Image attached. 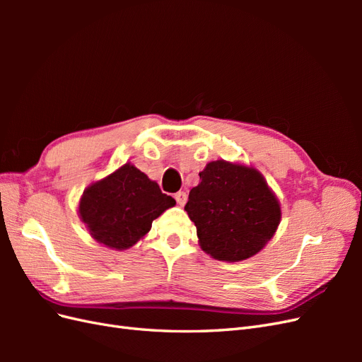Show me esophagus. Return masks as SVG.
<instances>
[{
  "mask_svg": "<svg viewBox=\"0 0 362 362\" xmlns=\"http://www.w3.org/2000/svg\"><path fill=\"white\" fill-rule=\"evenodd\" d=\"M175 199H177L178 205L182 206L185 202H187V193H185V192H178L177 194H175Z\"/></svg>",
  "mask_w": 362,
  "mask_h": 362,
  "instance_id": "1",
  "label": "esophagus"
}]
</instances>
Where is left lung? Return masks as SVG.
<instances>
[{"label": "left lung", "mask_w": 362, "mask_h": 362, "mask_svg": "<svg viewBox=\"0 0 362 362\" xmlns=\"http://www.w3.org/2000/svg\"><path fill=\"white\" fill-rule=\"evenodd\" d=\"M184 210L199 246L214 259L237 262L257 255L281 223V204L262 173L242 163L210 161L199 172Z\"/></svg>", "instance_id": "left-lung-1"}]
</instances>
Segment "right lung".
I'll use <instances>...</instances> for the list:
<instances>
[{
  "label": "right lung",
  "instance_id": "obj_1",
  "mask_svg": "<svg viewBox=\"0 0 362 362\" xmlns=\"http://www.w3.org/2000/svg\"><path fill=\"white\" fill-rule=\"evenodd\" d=\"M175 204L146 173L125 163L83 192L78 216L95 242L125 250L144 238L154 218Z\"/></svg>",
  "mask_w": 362,
  "mask_h": 362
}]
</instances>
